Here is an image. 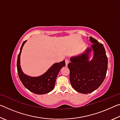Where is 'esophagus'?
I'll use <instances>...</instances> for the list:
<instances>
[{
	"mask_svg": "<svg viewBox=\"0 0 120 120\" xmlns=\"http://www.w3.org/2000/svg\"><path fill=\"white\" fill-rule=\"evenodd\" d=\"M69 60L68 59H66L65 60V63H66V66H67L68 64H69Z\"/></svg>",
	"mask_w": 120,
	"mask_h": 120,
	"instance_id": "esophagus-1",
	"label": "esophagus"
}]
</instances>
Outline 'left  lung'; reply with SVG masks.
I'll use <instances>...</instances> for the list:
<instances>
[{
  "label": "left lung",
  "mask_w": 120,
  "mask_h": 120,
  "mask_svg": "<svg viewBox=\"0 0 120 120\" xmlns=\"http://www.w3.org/2000/svg\"><path fill=\"white\" fill-rule=\"evenodd\" d=\"M93 43L83 53L71 57L68 67L71 85L75 90L82 94L92 93L98 88L106 77L108 59L102 44L92 37ZM93 56L89 60L90 54Z\"/></svg>",
  "instance_id": "obj_1"
}]
</instances>
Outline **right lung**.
<instances>
[{"mask_svg":"<svg viewBox=\"0 0 120 120\" xmlns=\"http://www.w3.org/2000/svg\"><path fill=\"white\" fill-rule=\"evenodd\" d=\"M27 41H25L21 46L17 61V69L20 80L25 88L36 94H45L53 90L55 86L56 78L60 70L66 66L65 60L54 64L46 71L41 76L31 77L24 74L22 70L20 57L22 49Z\"/></svg>","mask_w":120,"mask_h":120,"instance_id":"add662e5","label":"right lung"}]
</instances>
